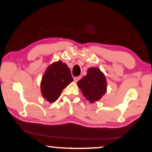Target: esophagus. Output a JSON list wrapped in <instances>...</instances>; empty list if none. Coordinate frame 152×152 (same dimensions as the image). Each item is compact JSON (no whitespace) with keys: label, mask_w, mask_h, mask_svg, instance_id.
Listing matches in <instances>:
<instances>
[{"label":"esophagus","mask_w":152,"mask_h":152,"mask_svg":"<svg viewBox=\"0 0 152 152\" xmlns=\"http://www.w3.org/2000/svg\"><path fill=\"white\" fill-rule=\"evenodd\" d=\"M81 78V76H78V77H74V81L77 82V81H78L79 79Z\"/></svg>","instance_id":"1"}]
</instances>
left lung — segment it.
Returning a JSON list of instances; mask_svg holds the SVG:
<instances>
[{"label": "left lung", "mask_w": 152, "mask_h": 152, "mask_svg": "<svg viewBox=\"0 0 152 152\" xmlns=\"http://www.w3.org/2000/svg\"><path fill=\"white\" fill-rule=\"evenodd\" d=\"M77 86L91 103L99 100L107 92L105 76L96 67L88 69L87 75L78 81Z\"/></svg>", "instance_id": "1"}]
</instances>
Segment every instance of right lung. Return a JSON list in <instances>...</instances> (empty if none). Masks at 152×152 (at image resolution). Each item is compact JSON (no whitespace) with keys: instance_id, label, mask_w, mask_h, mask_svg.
<instances>
[{"instance_id":"right-lung-1","label":"right lung","mask_w":152,"mask_h":152,"mask_svg":"<svg viewBox=\"0 0 152 152\" xmlns=\"http://www.w3.org/2000/svg\"><path fill=\"white\" fill-rule=\"evenodd\" d=\"M73 81L70 69L61 61L53 62L48 67L41 82V91L47 101L53 102L62 90Z\"/></svg>"}]
</instances>
